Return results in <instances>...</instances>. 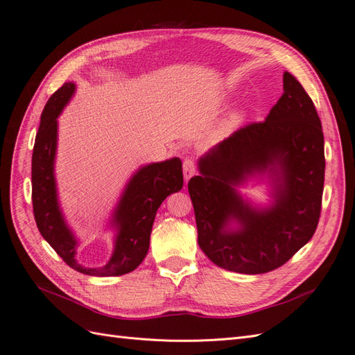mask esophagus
<instances>
[{
	"mask_svg": "<svg viewBox=\"0 0 355 355\" xmlns=\"http://www.w3.org/2000/svg\"><path fill=\"white\" fill-rule=\"evenodd\" d=\"M196 162L193 158H185L184 159V176L188 180L191 176L196 173Z\"/></svg>",
	"mask_w": 355,
	"mask_h": 355,
	"instance_id": "1",
	"label": "esophagus"
}]
</instances>
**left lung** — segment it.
<instances>
[{
    "instance_id": "obj_1",
    "label": "left lung",
    "mask_w": 355,
    "mask_h": 355,
    "mask_svg": "<svg viewBox=\"0 0 355 355\" xmlns=\"http://www.w3.org/2000/svg\"><path fill=\"white\" fill-rule=\"evenodd\" d=\"M270 165L274 167L271 169ZM270 168L278 182L275 205L255 211L234 185ZM188 182L198 245L223 269L260 275L285 264L317 230L324 189V136L308 92L284 73V94L266 121L239 128L198 162ZM236 218L239 230H225Z\"/></svg>"
}]
</instances>
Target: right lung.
Masks as SVG:
<instances>
[{
	"label": "right lung",
	"mask_w": 355,
	"mask_h": 355,
	"mask_svg": "<svg viewBox=\"0 0 355 355\" xmlns=\"http://www.w3.org/2000/svg\"><path fill=\"white\" fill-rule=\"evenodd\" d=\"M74 92L67 82L47 100L33 150V212L38 232L71 269L91 276H121L132 272L149 249L152 224L167 196L184 187L182 161L171 158L140 168L128 182L113 223L118 227L110 261L100 269H88L76 261V239L67 227L56 198L53 159L56 152V118Z\"/></svg>",
	"instance_id": "obj_1"
}]
</instances>
